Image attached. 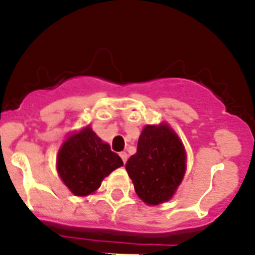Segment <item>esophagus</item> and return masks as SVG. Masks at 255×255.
Wrapping results in <instances>:
<instances>
[{"label":"esophagus","mask_w":255,"mask_h":255,"mask_svg":"<svg viewBox=\"0 0 255 255\" xmlns=\"http://www.w3.org/2000/svg\"><path fill=\"white\" fill-rule=\"evenodd\" d=\"M120 156H121V158H122L123 163L126 164V161H127V159H128V154L126 153V151H121V153H120Z\"/></svg>","instance_id":"1"}]
</instances>
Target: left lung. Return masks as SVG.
<instances>
[{
  "label": "left lung",
  "instance_id": "left-lung-1",
  "mask_svg": "<svg viewBox=\"0 0 255 255\" xmlns=\"http://www.w3.org/2000/svg\"><path fill=\"white\" fill-rule=\"evenodd\" d=\"M185 160L184 145L169 126H145L126 170L138 196L145 204L159 205L171 199L181 182Z\"/></svg>",
  "mask_w": 255,
  "mask_h": 255
}]
</instances>
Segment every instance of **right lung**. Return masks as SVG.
Returning <instances> with one entry per match:
<instances>
[{
  "instance_id": "add662e5",
  "label": "right lung",
  "mask_w": 255,
  "mask_h": 255,
  "mask_svg": "<svg viewBox=\"0 0 255 255\" xmlns=\"http://www.w3.org/2000/svg\"><path fill=\"white\" fill-rule=\"evenodd\" d=\"M122 165L120 155L90 127L70 135L58 154L59 175L78 196L96 191L102 180Z\"/></svg>"
}]
</instances>
